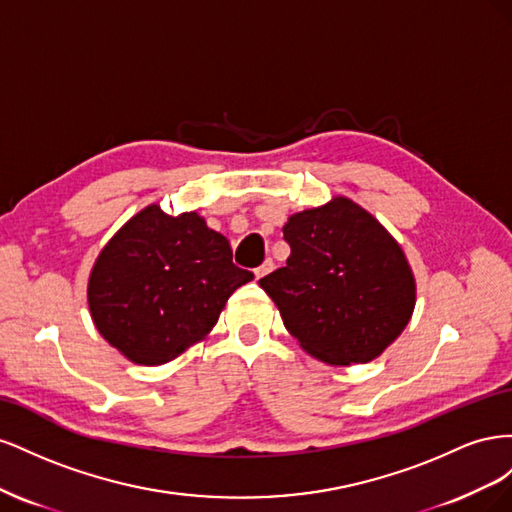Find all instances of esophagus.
<instances>
[{"label":"esophagus","mask_w":512,"mask_h":512,"mask_svg":"<svg viewBox=\"0 0 512 512\" xmlns=\"http://www.w3.org/2000/svg\"><path fill=\"white\" fill-rule=\"evenodd\" d=\"M273 267H275V265H273V260H271V258H267V260L262 262V265H260V267L254 271V273H256V280H260V277L269 275V273L273 271Z\"/></svg>","instance_id":"esophagus-1"}]
</instances>
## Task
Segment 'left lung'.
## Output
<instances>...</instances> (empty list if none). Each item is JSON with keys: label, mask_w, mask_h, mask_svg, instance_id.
Returning <instances> with one entry per match:
<instances>
[{"label": "left lung", "mask_w": 512, "mask_h": 512, "mask_svg": "<svg viewBox=\"0 0 512 512\" xmlns=\"http://www.w3.org/2000/svg\"><path fill=\"white\" fill-rule=\"evenodd\" d=\"M286 267L258 282L301 348L329 365L376 359L406 329L412 269L386 228L350 198L294 213Z\"/></svg>", "instance_id": "obj_1"}]
</instances>
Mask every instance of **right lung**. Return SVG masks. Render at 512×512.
Returning <instances> with one entry per match:
<instances>
[{"label":"right lung","instance_id":"right-lung-1","mask_svg":"<svg viewBox=\"0 0 512 512\" xmlns=\"http://www.w3.org/2000/svg\"><path fill=\"white\" fill-rule=\"evenodd\" d=\"M254 273L196 211L149 205L104 245L89 275L96 329L138 365H162L205 339L228 297Z\"/></svg>","mask_w":512,"mask_h":512}]
</instances>
